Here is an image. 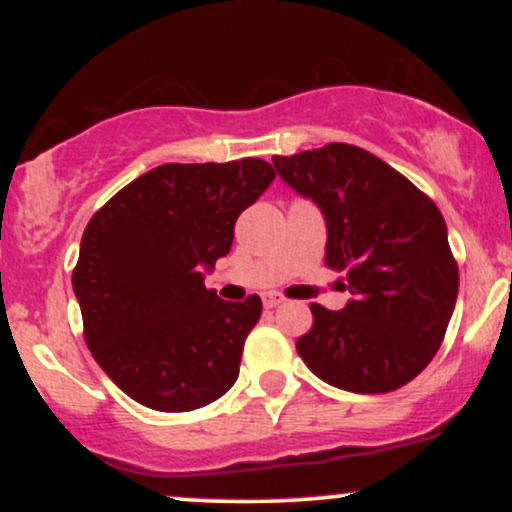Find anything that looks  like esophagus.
Segmentation results:
<instances>
[{"instance_id":"obj_1","label":"esophagus","mask_w":512,"mask_h":512,"mask_svg":"<svg viewBox=\"0 0 512 512\" xmlns=\"http://www.w3.org/2000/svg\"><path fill=\"white\" fill-rule=\"evenodd\" d=\"M262 303H264V308H279V305L284 303V298L276 296V293H264Z\"/></svg>"}]
</instances>
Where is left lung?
Masks as SVG:
<instances>
[{"mask_svg":"<svg viewBox=\"0 0 512 512\" xmlns=\"http://www.w3.org/2000/svg\"><path fill=\"white\" fill-rule=\"evenodd\" d=\"M279 178L322 211L325 264L346 272L342 310L313 303L296 349L320 380L356 395L407 385L436 356L455 310L448 226L424 192L351 144L272 158Z\"/></svg>","mask_w":512,"mask_h":512,"instance_id":"1","label":"left lung"}]
</instances>
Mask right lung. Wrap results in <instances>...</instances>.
<instances>
[{
	"label": "right lung",
	"instance_id": "right-lung-1",
	"mask_svg": "<svg viewBox=\"0 0 512 512\" xmlns=\"http://www.w3.org/2000/svg\"><path fill=\"white\" fill-rule=\"evenodd\" d=\"M274 175L260 158L166 163L88 221L72 276L86 344L134 402L192 411L238 380L262 301H221L204 279L231 250L238 216Z\"/></svg>",
	"mask_w": 512,
	"mask_h": 512
}]
</instances>
